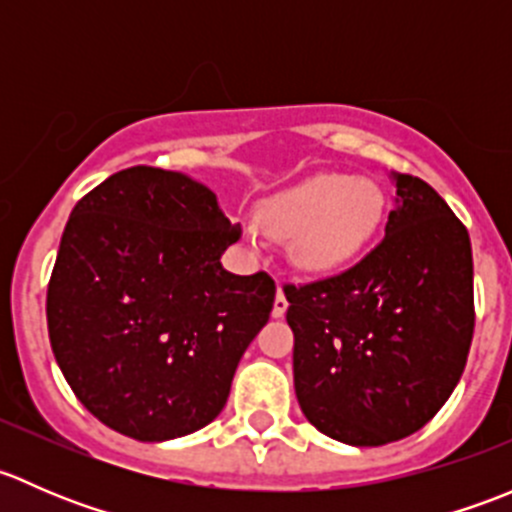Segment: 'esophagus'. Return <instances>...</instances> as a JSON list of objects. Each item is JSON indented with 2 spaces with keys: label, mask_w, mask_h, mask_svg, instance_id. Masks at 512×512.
<instances>
[{
  "label": "esophagus",
  "mask_w": 512,
  "mask_h": 512,
  "mask_svg": "<svg viewBox=\"0 0 512 512\" xmlns=\"http://www.w3.org/2000/svg\"><path fill=\"white\" fill-rule=\"evenodd\" d=\"M285 312H287V297H285V292H282V287L277 289V297H275V307H272V317H285Z\"/></svg>",
  "instance_id": "1"
}]
</instances>
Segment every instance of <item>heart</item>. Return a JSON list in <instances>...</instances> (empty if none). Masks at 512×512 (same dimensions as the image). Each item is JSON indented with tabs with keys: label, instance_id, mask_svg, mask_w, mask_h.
Returning a JSON list of instances; mask_svg holds the SVG:
<instances>
[{
	"label": "heart",
	"instance_id": "heart-1",
	"mask_svg": "<svg viewBox=\"0 0 512 512\" xmlns=\"http://www.w3.org/2000/svg\"><path fill=\"white\" fill-rule=\"evenodd\" d=\"M384 215L381 185L342 173L312 175L260 205L267 235L287 242L294 267L317 277L354 267L379 235Z\"/></svg>",
	"mask_w": 512,
	"mask_h": 512
}]
</instances>
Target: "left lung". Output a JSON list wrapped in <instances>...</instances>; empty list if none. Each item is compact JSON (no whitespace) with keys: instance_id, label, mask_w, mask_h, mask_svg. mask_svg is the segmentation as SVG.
Listing matches in <instances>:
<instances>
[{"instance_id":"1","label":"left lung","mask_w":512,"mask_h":512,"mask_svg":"<svg viewBox=\"0 0 512 512\" xmlns=\"http://www.w3.org/2000/svg\"><path fill=\"white\" fill-rule=\"evenodd\" d=\"M394 183L386 235L364 260L285 285L302 414L349 446L426 426L456 389L476 327L466 225L421 178L394 173Z\"/></svg>"}]
</instances>
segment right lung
<instances>
[{
  "mask_svg": "<svg viewBox=\"0 0 512 512\" xmlns=\"http://www.w3.org/2000/svg\"><path fill=\"white\" fill-rule=\"evenodd\" d=\"M240 235L213 190L151 165L118 170L76 203L46 324L61 374L98 421L168 441L223 411L277 292L267 272L223 270Z\"/></svg>",
  "mask_w": 512,
  "mask_h": 512,
  "instance_id": "obj_1",
  "label": "right lung"
}]
</instances>
